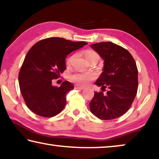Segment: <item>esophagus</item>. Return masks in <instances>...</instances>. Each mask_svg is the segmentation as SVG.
<instances>
[{"label": "esophagus", "instance_id": "obj_1", "mask_svg": "<svg viewBox=\"0 0 159 159\" xmlns=\"http://www.w3.org/2000/svg\"><path fill=\"white\" fill-rule=\"evenodd\" d=\"M74 88H75V89H79V90H84V87L79 86H75Z\"/></svg>", "mask_w": 159, "mask_h": 159}]
</instances>
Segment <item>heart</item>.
<instances>
[{
    "label": "heart",
    "instance_id": "b5f03b06",
    "mask_svg": "<svg viewBox=\"0 0 159 159\" xmlns=\"http://www.w3.org/2000/svg\"><path fill=\"white\" fill-rule=\"evenodd\" d=\"M85 56L87 59V61H91L92 60H99L98 54L93 51H87L85 53ZM73 57H70L68 59V63L71 62ZM70 80L72 82H74L75 84L80 86H85L89 84L90 81L96 79V74L93 73H75L70 75L69 77Z\"/></svg>",
    "mask_w": 159,
    "mask_h": 159
}]
</instances>
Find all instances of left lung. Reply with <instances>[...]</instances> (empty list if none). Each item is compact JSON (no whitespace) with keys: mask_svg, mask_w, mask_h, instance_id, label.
<instances>
[{"mask_svg":"<svg viewBox=\"0 0 159 159\" xmlns=\"http://www.w3.org/2000/svg\"><path fill=\"white\" fill-rule=\"evenodd\" d=\"M104 61L103 72L95 84L103 92H96L90 102L91 112L100 119L121 116L131 107L138 89V69L131 54L112 42L91 44Z\"/></svg>","mask_w":159,"mask_h":159,"instance_id":"8db88e82","label":"left lung"}]
</instances>
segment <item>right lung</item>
<instances>
[{"instance_id": "1", "label": "right lung", "mask_w": 159, "mask_h": 159, "mask_svg": "<svg viewBox=\"0 0 159 159\" xmlns=\"http://www.w3.org/2000/svg\"><path fill=\"white\" fill-rule=\"evenodd\" d=\"M87 44L53 37L31 47L18 75L21 94L30 111L40 116L52 117L63 109L66 94L74 87L67 80L60 87L53 86L52 80L58 79L65 70L68 54Z\"/></svg>"}]
</instances>
